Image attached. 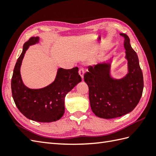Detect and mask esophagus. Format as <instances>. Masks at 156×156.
Returning a JSON list of instances; mask_svg holds the SVG:
<instances>
[{
	"mask_svg": "<svg viewBox=\"0 0 156 156\" xmlns=\"http://www.w3.org/2000/svg\"><path fill=\"white\" fill-rule=\"evenodd\" d=\"M78 72H79V74H80V76L82 77V78H83L84 74V68H81L79 69Z\"/></svg>",
	"mask_w": 156,
	"mask_h": 156,
	"instance_id": "esophagus-1",
	"label": "esophagus"
}]
</instances>
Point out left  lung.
Instances as JSON below:
<instances>
[{"label":"left lung","mask_w":156,"mask_h":156,"mask_svg":"<svg viewBox=\"0 0 156 156\" xmlns=\"http://www.w3.org/2000/svg\"><path fill=\"white\" fill-rule=\"evenodd\" d=\"M125 39L126 58L129 73L121 80L112 78L110 66L98 64L89 66L84 74V81L89 88V100L92 111L97 117L113 119L132 111L137 105L144 90L143 73L137 55L130 45L128 36L121 34Z\"/></svg>","instance_id":"1"}]
</instances>
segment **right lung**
Wrapping results in <instances>:
<instances>
[{"instance_id":"obj_1","label":"right lung","mask_w":156,"mask_h":156,"mask_svg":"<svg viewBox=\"0 0 156 156\" xmlns=\"http://www.w3.org/2000/svg\"><path fill=\"white\" fill-rule=\"evenodd\" d=\"M38 41V37H32L23 45L11 79L12 98L19 111L27 118L42 122L56 121L64 113L66 95L82 81V78L78 67L70 69L59 68L54 82L48 87L41 89L26 87L21 80L20 68L29 46Z\"/></svg>"}]
</instances>
